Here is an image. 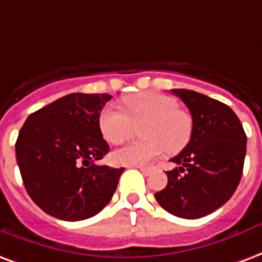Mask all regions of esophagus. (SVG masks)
Here are the masks:
<instances>
[{"label": "esophagus", "instance_id": "obj_1", "mask_svg": "<svg viewBox=\"0 0 262 262\" xmlns=\"http://www.w3.org/2000/svg\"><path fill=\"white\" fill-rule=\"evenodd\" d=\"M137 169H139V170L142 171L144 174H149L150 173V167H148V166H135Z\"/></svg>", "mask_w": 262, "mask_h": 262}]
</instances>
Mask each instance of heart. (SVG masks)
<instances>
[{"mask_svg": "<svg viewBox=\"0 0 262 262\" xmlns=\"http://www.w3.org/2000/svg\"><path fill=\"white\" fill-rule=\"evenodd\" d=\"M127 113L116 106L104 107L99 116V128L110 144H121L139 128L142 139L113 152L116 165L142 166L167 149L180 152L191 138L190 114L179 110L174 99L155 92H144L125 99Z\"/></svg>", "mask_w": 262, "mask_h": 262, "instance_id": "obj_1", "label": "heart"}]
</instances>
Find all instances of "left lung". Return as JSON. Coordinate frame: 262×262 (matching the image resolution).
<instances>
[{
    "label": "left lung",
    "mask_w": 262,
    "mask_h": 262,
    "mask_svg": "<svg viewBox=\"0 0 262 262\" xmlns=\"http://www.w3.org/2000/svg\"><path fill=\"white\" fill-rule=\"evenodd\" d=\"M192 117L190 142L170 159L167 186L156 192L160 207L184 219L207 216L230 200L243 174L247 137L232 108L198 92L171 89Z\"/></svg>",
    "instance_id": "8db88e82"
}]
</instances>
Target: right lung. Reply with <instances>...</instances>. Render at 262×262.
<instances>
[{
    "instance_id": "obj_1",
    "label": "right lung",
    "mask_w": 262,
    "mask_h": 262,
    "mask_svg": "<svg viewBox=\"0 0 262 262\" xmlns=\"http://www.w3.org/2000/svg\"><path fill=\"white\" fill-rule=\"evenodd\" d=\"M108 93H71L30 114L15 144L25 188L51 216L76 222L112 200L124 171L99 166L110 148L99 128Z\"/></svg>"
}]
</instances>
